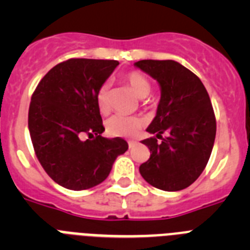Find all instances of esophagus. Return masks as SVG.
I'll return each mask as SVG.
<instances>
[{"mask_svg":"<svg viewBox=\"0 0 250 250\" xmlns=\"http://www.w3.org/2000/svg\"><path fill=\"white\" fill-rule=\"evenodd\" d=\"M127 144H129V147H134L136 145V141L130 140V141H127Z\"/></svg>","mask_w":250,"mask_h":250,"instance_id":"obj_1","label":"esophagus"}]
</instances>
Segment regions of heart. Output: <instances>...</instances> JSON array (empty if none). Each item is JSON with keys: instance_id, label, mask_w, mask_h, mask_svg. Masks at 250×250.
Returning a JSON list of instances; mask_svg holds the SVG:
<instances>
[{"instance_id": "obj_1", "label": "heart", "mask_w": 250, "mask_h": 250, "mask_svg": "<svg viewBox=\"0 0 250 250\" xmlns=\"http://www.w3.org/2000/svg\"><path fill=\"white\" fill-rule=\"evenodd\" d=\"M124 81L135 94L136 98L145 99L151 92V83L140 72H130V74L125 75ZM96 103H98L99 110L103 114H107L109 111V85L107 83H104L99 87L98 92H96ZM144 123L138 116L114 115L106 123V130L112 136L131 138L140 131Z\"/></svg>"}]
</instances>
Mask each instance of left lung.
<instances>
[{"mask_svg": "<svg viewBox=\"0 0 250 250\" xmlns=\"http://www.w3.org/2000/svg\"><path fill=\"white\" fill-rule=\"evenodd\" d=\"M134 66L158 81L161 94L146 129L155 136L143 140L150 159L140 174L161 190H183L199 178L213 150L216 123L209 95L199 77L173 60H141Z\"/></svg>", "mask_w": 250, "mask_h": 250, "instance_id": "1", "label": "left lung"}]
</instances>
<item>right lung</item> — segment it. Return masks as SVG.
I'll list each match as a JSON object with an SVG mask.
<instances>
[{"label":"right lung","instance_id":"right-lung-1","mask_svg":"<svg viewBox=\"0 0 250 250\" xmlns=\"http://www.w3.org/2000/svg\"><path fill=\"white\" fill-rule=\"evenodd\" d=\"M119 65L115 60L70 59L52 67L31 98L28 130L40 164L55 183L85 190L109 176L124 139L101 136L96 92ZM89 136L83 140V136Z\"/></svg>","mask_w":250,"mask_h":250}]
</instances>
